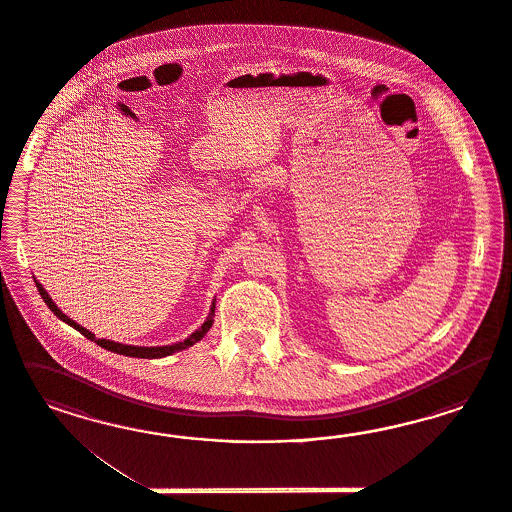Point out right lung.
Instances as JSON below:
<instances>
[{
  "label": "right lung",
  "mask_w": 512,
  "mask_h": 512,
  "mask_svg": "<svg viewBox=\"0 0 512 512\" xmlns=\"http://www.w3.org/2000/svg\"><path fill=\"white\" fill-rule=\"evenodd\" d=\"M35 285H37V291H39V295L41 298L45 300V304L48 306V310L54 311V315L56 317H60L63 323H67L69 326H73L75 330H78L84 338H88V340L95 341L97 345H101L103 349H107V351H112V353H118V355H125V357H135V358H163L169 357L172 353H178V351H184L187 347H191V345H195L197 341H201L204 338V334L210 330V326L214 323V310H216V302H212V308H210V313H208V317H206V321L202 323L201 328L199 330H195L189 338H186L184 341H178V343H174V345H161V347H139V345H124V343H116V341L110 340H97L95 338V334H92L90 330H86L84 326L77 325L73 319H69L65 313H62V310L52 302V298L48 296L47 291L43 289V285L35 279Z\"/></svg>",
  "instance_id": "obj_1"
}]
</instances>
